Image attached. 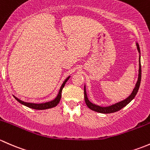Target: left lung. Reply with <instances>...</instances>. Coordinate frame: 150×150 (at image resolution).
<instances>
[{"label":"left lung","mask_w":150,"mask_h":150,"mask_svg":"<svg viewBox=\"0 0 150 150\" xmlns=\"http://www.w3.org/2000/svg\"><path fill=\"white\" fill-rule=\"evenodd\" d=\"M137 49H138V51L140 53V48L139 44L137 42ZM139 76H138V80H137V82L136 84L135 87L133 89V92H132L130 95L127 98L125 99L124 100H122V101L119 102V103H117L115 104L112 105L108 106V107H102V106L97 105L93 104V103H91L89 100H88L87 95H86V87L84 86V100H85L86 105H87V107L89 109H91L92 110L95 111V112H101V113H111V112H115L116 111L120 110L124 108L125 106L127 105L131 101L135 98L136 95L137 94L139 90V88L140 83H141V78H142V68H141V62H140V56H139Z\"/></svg>","instance_id":"left-lung-1"}]
</instances>
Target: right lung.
<instances>
[{
    "instance_id": "right-lung-1",
    "label": "right lung",
    "mask_w": 150,
    "mask_h": 150,
    "mask_svg": "<svg viewBox=\"0 0 150 150\" xmlns=\"http://www.w3.org/2000/svg\"><path fill=\"white\" fill-rule=\"evenodd\" d=\"M69 78H70V76L67 77V78L66 79V80L64 81V83H63L62 85H61V88H60V90H59V92H58V95H57L56 98L50 102H47V103H40V104H37V103H26V102L22 101V100H19V99L16 98L15 96H13V97H14V98L17 100L18 103H20L21 104L27 106V107L30 108L35 109V110H45V109L52 108L55 107V106H56L59 103L60 100H61V92H62V89H63V88L64 87L65 84H66V83L67 82V81L69 80Z\"/></svg>"
}]
</instances>
